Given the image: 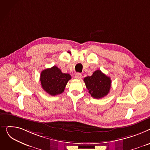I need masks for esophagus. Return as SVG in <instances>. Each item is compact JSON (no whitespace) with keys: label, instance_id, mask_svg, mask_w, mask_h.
Here are the masks:
<instances>
[{"label":"esophagus","instance_id":"1","mask_svg":"<svg viewBox=\"0 0 150 150\" xmlns=\"http://www.w3.org/2000/svg\"><path fill=\"white\" fill-rule=\"evenodd\" d=\"M75 77L76 79H80L81 77H82V74L81 73H77L75 74Z\"/></svg>","mask_w":150,"mask_h":150}]
</instances>
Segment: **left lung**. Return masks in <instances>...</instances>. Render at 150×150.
<instances>
[{"label": "left lung", "instance_id": "8db88e82", "mask_svg": "<svg viewBox=\"0 0 150 150\" xmlns=\"http://www.w3.org/2000/svg\"><path fill=\"white\" fill-rule=\"evenodd\" d=\"M83 81L89 93L94 99H100L110 92L111 80L100 70H96L92 76L84 78Z\"/></svg>", "mask_w": 150, "mask_h": 150}]
</instances>
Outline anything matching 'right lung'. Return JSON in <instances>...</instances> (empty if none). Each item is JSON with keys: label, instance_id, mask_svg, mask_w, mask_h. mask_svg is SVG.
Returning a JSON list of instances; mask_svg holds the SVG:
<instances>
[{"label": "right lung", "instance_id": "add662e5", "mask_svg": "<svg viewBox=\"0 0 150 150\" xmlns=\"http://www.w3.org/2000/svg\"><path fill=\"white\" fill-rule=\"evenodd\" d=\"M69 74L63 73L61 70L54 66L43 70L40 74V81L42 88L51 96L62 93L69 79Z\"/></svg>", "mask_w": 150, "mask_h": 150}]
</instances>
